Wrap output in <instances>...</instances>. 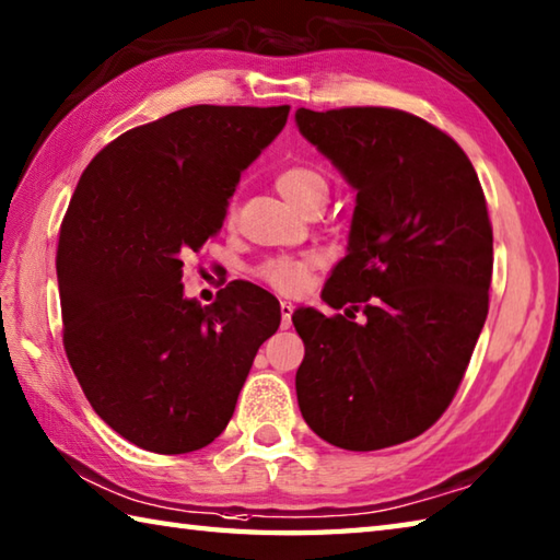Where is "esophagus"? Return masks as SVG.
I'll list each match as a JSON object with an SVG mask.
<instances>
[{"label":"esophagus","instance_id":"1","mask_svg":"<svg viewBox=\"0 0 560 560\" xmlns=\"http://www.w3.org/2000/svg\"><path fill=\"white\" fill-rule=\"evenodd\" d=\"M291 313H293V303L291 301H281V328L283 330L291 328Z\"/></svg>","mask_w":560,"mask_h":560}]
</instances>
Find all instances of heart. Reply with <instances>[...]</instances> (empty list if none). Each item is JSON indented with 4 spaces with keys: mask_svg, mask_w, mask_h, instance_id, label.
<instances>
[{
    "mask_svg": "<svg viewBox=\"0 0 560 560\" xmlns=\"http://www.w3.org/2000/svg\"><path fill=\"white\" fill-rule=\"evenodd\" d=\"M277 188L293 208L301 212L318 200H328V180L318 171L291 166L277 176ZM315 269V257H277L259 267V279L279 291H299L308 283Z\"/></svg>",
    "mask_w": 560,
    "mask_h": 560,
    "instance_id": "b5f03b06",
    "label": "heart"
}]
</instances>
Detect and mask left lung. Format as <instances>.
Returning <instances> with one entry per match:
<instances>
[{"mask_svg":"<svg viewBox=\"0 0 560 560\" xmlns=\"http://www.w3.org/2000/svg\"><path fill=\"white\" fill-rule=\"evenodd\" d=\"M296 125L358 192L348 254L320 293L345 315H291L306 345L301 413L338 448H389L441 419L480 338L492 281L485 192L465 151L409 112L301 107Z\"/></svg>","mask_w":560,"mask_h":560,"instance_id":"8db88e82","label":"left lung"}]
</instances>
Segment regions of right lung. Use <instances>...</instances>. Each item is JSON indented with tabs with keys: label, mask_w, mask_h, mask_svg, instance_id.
<instances>
[{
	"label": "right lung",
	"mask_w": 560,
	"mask_h": 560,
	"mask_svg": "<svg viewBox=\"0 0 560 560\" xmlns=\"http://www.w3.org/2000/svg\"><path fill=\"white\" fill-rule=\"evenodd\" d=\"M289 105H196L129 129L90 161L58 240L63 345L90 406L144 451L206 448L225 431L281 306L249 281L200 306L183 261L215 237Z\"/></svg>",
	"instance_id": "add662e5"
}]
</instances>
